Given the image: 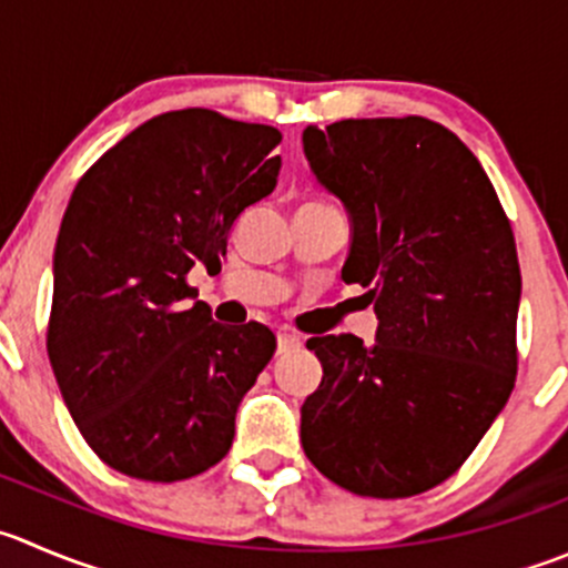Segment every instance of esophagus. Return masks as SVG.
Segmentation results:
<instances>
[{
    "mask_svg": "<svg viewBox=\"0 0 568 568\" xmlns=\"http://www.w3.org/2000/svg\"><path fill=\"white\" fill-rule=\"evenodd\" d=\"M296 346H302L300 335L291 333V329H283V333H277V349L280 352H291V349H296Z\"/></svg>",
    "mask_w": 568,
    "mask_h": 568,
    "instance_id": "1",
    "label": "esophagus"
}]
</instances>
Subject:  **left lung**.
Masks as SVG:
<instances>
[{"mask_svg": "<svg viewBox=\"0 0 568 568\" xmlns=\"http://www.w3.org/2000/svg\"><path fill=\"white\" fill-rule=\"evenodd\" d=\"M302 150L349 213L341 277L379 322L368 346L307 341L324 374L302 405V449L346 491L413 497L464 466L514 390V230L480 161L430 119L311 124Z\"/></svg>", "mask_w": 568, "mask_h": 568, "instance_id": "obj_1", "label": "left lung"}]
</instances>
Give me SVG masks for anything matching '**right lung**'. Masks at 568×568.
<instances>
[{
    "label": "right lung",
    "mask_w": 568,
    "mask_h": 568,
    "mask_svg": "<svg viewBox=\"0 0 568 568\" xmlns=\"http://www.w3.org/2000/svg\"><path fill=\"white\" fill-rule=\"evenodd\" d=\"M280 141L268 124L172 110L121 138L71 194L47 349L82 438L121 475L189 480L233 447L277 338L213 322L185 274L222 268L235 219L277 185Z\"/></svg>",
    "instance_id": "1"
}]
</instances>
